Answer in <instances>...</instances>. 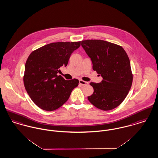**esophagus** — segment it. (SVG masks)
Wrapping results in <instances>:
<instances>
[{"mask_svg": "<svg viewBox=\"0 0 158 158\" xmlns=\"http://www.w3.org/2000/svg\"><path fill=\"white\" fill-rule=\"evenodd\" d=\"M79 83H80L81 85H83V86L88 85V83H87V82L85 81H83V80H79Z\"/></svg>", "mask_w": 158, "mask_h": 158, "instance_id": "1", "label": "esophagus"}]
</instances>
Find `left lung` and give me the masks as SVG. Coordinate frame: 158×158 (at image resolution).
<instances>
[{
    "instance_id": "obj_1",
    "label": "left lung",
    "mask_w": 158,
    "mask_h": 158,
    "mask_svg": "<svg viewBox=\"0 0 158 158\" xmlns=\"http://www.w3.org/2000/svg\"><path fill=\"white\" fill-rule=\"evenodd\" d=\"M81 46L92 61L93 69L102 78L99 83H90L94 93L88 100L102 110L115 109L124 100L132 85L126 52L119 45L101 40H83Z\"/></svg>"
}]
</instances>
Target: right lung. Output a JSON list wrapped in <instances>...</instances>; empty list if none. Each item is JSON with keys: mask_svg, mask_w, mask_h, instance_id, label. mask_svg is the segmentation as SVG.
I'll return each mask as SVG.
<instances>
[{"mask_svg": "<svg viewBox=\"0 0 158 158\" xmlns=\"http://www.w3.org/2000/svg\"><path fill=\"white\" fill-rule=\"evenodd\" d=\"M80 42H56L44 45L29 56L25 66L23 82L32 101L40 109L53 111L69 99L78 85L77 79L64 80L57 73L66 67Z\"/></svg>", "mask_w": 158, "mask_h": 158, "instance_id": "1", "label": "right lung"}]
</instances>
